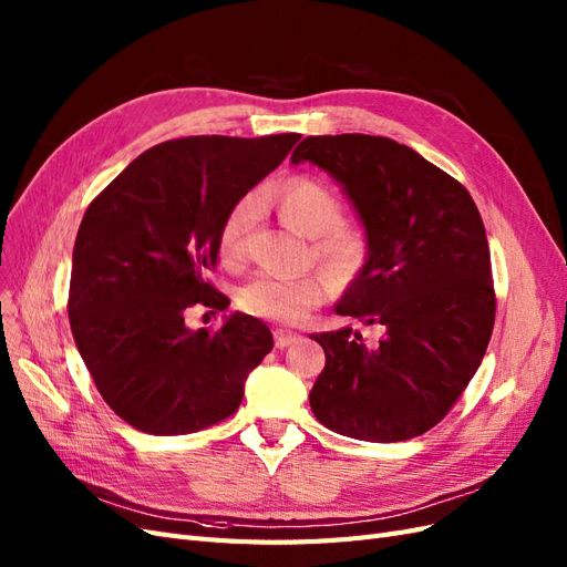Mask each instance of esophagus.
I'll list each match as a JSON object with an SVG mask.
<instances>
[{
  "instance_id": "esophagus-1",
  "label": "esophagus",
  "mask_w": 567,
  "mask_h": 567,
  "mask_svg": "<svg viewBox=\"0 0 567 567\" xmlns=\"http://www.w3.org/2000/svg\"><path fill=\"white\" fill-rule=\"evenodd\" d=\"M302 336L300 333H296V331H290V329H277L274 331V340H277V348H288V346H293V342H298Z\"/></svg>"
}]
</instances>
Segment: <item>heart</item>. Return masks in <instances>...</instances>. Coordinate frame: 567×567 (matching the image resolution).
I'll list each match as a JSON object with an SVG mask.
<instances>
[{
  "label": "heart",
  "mask_w": 567,
  "mask_h": 567,
  "mask_svg": "<svg viewBox=\"0 0 567 567\" xmlns=\"http://www.w3.org/2000/svg\"><path fill=\"white\" fill-rule=\"evenodd\" d=\"M284 219L305 236H312V252L336 277L348 279L364 267L369 244L362 229L342 221V203L329 186L310 179H288L277 194ZM260 217V198L244 196L234 203L219 229V255L227 265H241L248 255V238ZM329 271H310L288 277L277 271H260L241 288L238 302L246 312L296 323L331 298L333 279Z\"/></svg>",
  "instance_id": "obj_1"
}]
</instances>
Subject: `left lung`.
<instances>
[{
	"label": "left lung",
	"instance_id": "8db88e82",
	"mask_svg": "<svg viewBox=\"0 0 567 567\" xmlns=\"http://www.w3.org/2000/svg\"><path fill=\"white\" fill-rule=\"evenodd\" d=\"M326 169L362 219L369 257L336 305L383 331L315 333L326 367L310 406L333 433L402 442L437 425L494 329L489 246L466 186L388 136H307L290 156Z\"/></svg>",
	"mask_w": 567,
	"mask_h": 567
}]
</instances>
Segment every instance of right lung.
<instances>
[{
	"mask_svg": "<svg viewBox=\"0 0 567 567\" xmlns=\"http://www.w3.org/2000/svg\"><path fill=\"white\" fill-rule=\"evenodd\" d=\"M300 134L184 136L144 151L82 217L68 317L96 390L148 435H186L231 416L274 348L267 323L234 312L194 331V307L227 310L208 271L236 200L279 167Z\"/></svg>",
	"mask_w": 567,
	"mask_h": 567,
	"instance_id": "1",
	"label": "right lung"
}]
</instances>
